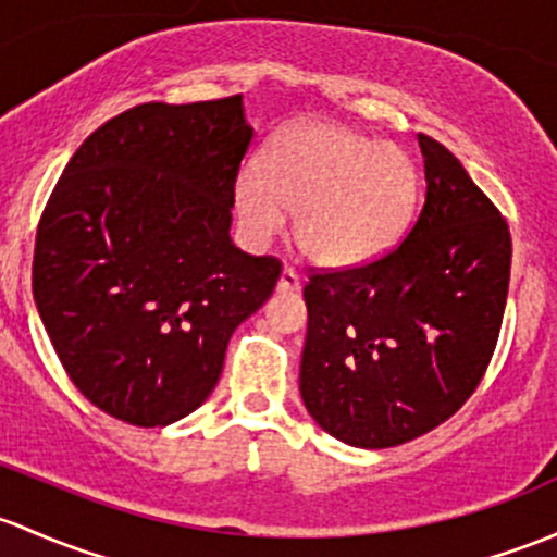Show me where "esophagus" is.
<instances>
[{
    "label": "esophagus",
    "mask_w": 557,
    "mask_h": 557,
    "mask_svg": "<svg viewBox=\"0 0 557 557\" xmlns=\"http://www.w3.org/2000/svg\"><path fill=\"white\" fill-rule=\"evenodd\" d=\"M301 288V277H298V272L294 267H285L283 274H280L277 280V290L280 294H294V290Z\"/></svg>",
    "instance_id": "obj_1"
}]
</instances>
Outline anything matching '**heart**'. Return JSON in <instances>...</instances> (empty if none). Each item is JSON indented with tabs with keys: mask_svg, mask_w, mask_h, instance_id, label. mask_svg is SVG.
Here are the masks:
<instances>
[{
	"mask_svg": "<svg viewBox=\"0 0 557 557\" xmlns=\"http://www.w3.org/2000/svg\"><path fill=\"white\" fill-rule=\"evenodd\" d=\"M419 197V171L403 146L325 120L285 127L261 171L239 173L234 208L253 239L274 237L296 210V245L325 267H352L389 250Z\"/></svg>",
	"mask_w": 557,
	"mask_h": 557,
	"instance_id": "1",
	"label": "heart"
}]
</instances>
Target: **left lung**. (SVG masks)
Segmentation results:
<instances>
[{"mask_svg":"<svg viewBox=\"0 0 557 557\" xmlns=\"http://www.w3.org/2000/svg\"><path fill=\"white\" fill-rule=\"evenodd\" d=\"M426 197L379 259L309 274L301 397L336 441L392 448L478 389L505 318L510 226L461 162L419 133Z\"/></svg>","mask_w":557,"mask_h":557,"instance_id":"8db88e82","label":"left lung"}]
</instances>
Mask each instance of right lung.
<instances>
[{
    "mask_svg": "<svg viewBox=\"0 0 557 557\" xmlns=\"http://www.w3.org/2000/svg\"><path fill=\"white\" fill-rule=\"evenodd\" d=\"M243 96L140 103L103 122L58 178L34 245L39 318L74 386L109 417L165 426L200 408L234 327L283 263L232 243Z\"/></svg>",
    "mask_w": 557,
    "mask_h": 557,
    "instance_id": "1",
    "label": "right lung"
}]
</instances>
